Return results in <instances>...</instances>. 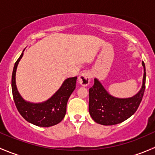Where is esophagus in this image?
<instances>
[{
    "label": "esophagus",
    "instance_id": "obj_1",
    "mask_svg": "<svg viewBox=\"0 0 155 155\" xmlns=\"http://www.w3.org/2000/svg\"><path fill=\"white\" fill-rule=\"evenodd\" d=\"M91 80V73L89 72H84L79 75L78 78L79 83L82 86H87L89 85Z\"/></svg>",
    "mask_w": 155,
    "mask_h": 155
}]
</instances>
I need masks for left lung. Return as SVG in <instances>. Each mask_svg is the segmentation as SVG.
Returning a JSON list of instances; mask_svg holds the SVG:
<instances>
[{"instance_id":"8db88e82","label":"left lung","mask_w":155,"mask_h":155,"mask_svg":"<svg viewBox=\"0 0 155 155\" xmlns=\"http://www.w3.org/2000/svg\"><path fill=\"white\" fill-rule=\"evenodd\" d=\"M141 90L135 96L119 99L109 94L101 82L94 79V85L89 88V113L95 122L102 125L119 124L134 115L138 109L145 89V67Z\"/></svg>"}]
</instances>
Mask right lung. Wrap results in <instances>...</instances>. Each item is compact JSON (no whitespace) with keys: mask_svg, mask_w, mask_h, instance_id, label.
I'll return each mask as SVG.
<instances>
[{"mask_svg":"<svg viewBox=\"0 0 155 155\" xmlns=\"http://www.w3.org/2000/svg\"><path fill=\"white\" fill-rule=\"evenodd\" d=\"M23 52L14 65L12 75V91L14 102L18 112L27 121L39 127H51L58 124L64 118L67 104L76 87L77 77L68 78L59 90L47 101L42 104L26 102L20 96L15 85V72Z\"/></svg>","mask_w":155,"mask_h":155,"instance_id":"right-lung-1","label":"right lung"}]
</instances>
